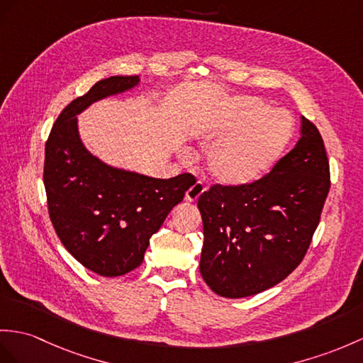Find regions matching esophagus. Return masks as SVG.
<instances>
[{"instance_id": "obj_1", "label": "esophagus", "mask_w": 363, "mask_h": 363, "mask_svg": "<svg viewBox=\"0 0 363 363\" xmlns=\"http://www.w3.org/2000/svg\"><path fill=\"white\" fill-rule=\"evenodd\" d=\"M206 191V188H205V184H203L201 182H197L196 184H192V186L186 191V199L188 201H197L199 200V197L201 196L203 192Z\"/></svg>"}]
</instances>
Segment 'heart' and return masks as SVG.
<instances>
[{"mask_svg":"<svg viewBox=\"0 0 363 363\" xmlns=\"http://www.w3.org/2000/svg\"><path fill=\"white\" fill-rule=\"evenodd\" d=\"M294 120L254 96H242L231 108L203 123L200 141L211 146L208 171L225 186H245L267 175L285 154Z\"/></svg>","mask_w":363,"mask_h":363,"instance_id":"heart-1","label":"heart"}]
</instances>
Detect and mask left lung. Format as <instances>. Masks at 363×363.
Returning <instances> with one entry per match:
<instances>
[{"label": "left lung", "instance_id": "left-lung-1", "mask_svg": "<svg viewBox=\"0 0 363 363\" xmlns=\"http://www.w3.org/2000/svg\"><path fill=\"white\" fill-rule=\"evenodd\" d=\"M302 137L271 172L245 186L214 184L199 197L200 272L216 294L240 298L280 284L311 245L330 192L319 129L302 117Z\"/></svg>", "mask_w": 363, "mask_h": 363}]
</instances>
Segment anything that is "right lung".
I'll return each instance as SVG.
<instances>
[{
  "instance_id": "add662e5",
  "label": "right lung",
  "mask_w": 363,
  "mask_h": 363,
  "mask_svg": "<svg viewBox=\"0 0 363 363\" xmlns=\"http://www.w3.org/2000/svg\"><path fill=\"white\" fill-rule=\"evenodd\" d=\"M134 77H109L70 101L44 149V188L50 222L65 248L95 274L118 277L140 267L151 238L196 177L152 179L117 169L94 157L78 134L87 106L135 87Z\"/></svg>"
}]
</instances>
